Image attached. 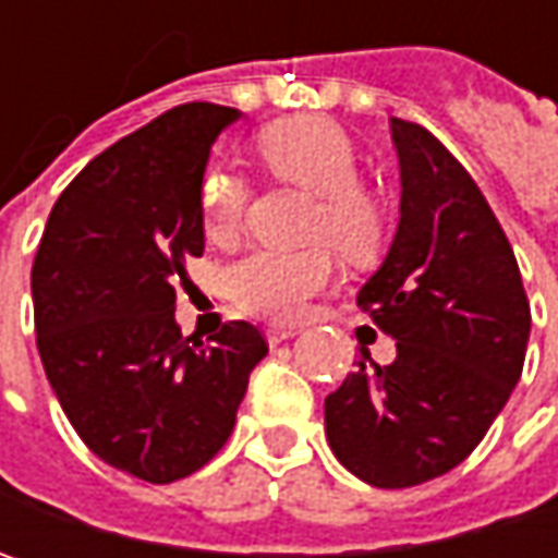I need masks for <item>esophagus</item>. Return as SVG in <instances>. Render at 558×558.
I'll return each mask as SVG.
<instances>
[{"mask_svg":"<svg viewBox=\"0 0 558 558\" xmlns=\"http://www.w3.org/2000/svg\"><path fill=\"white\" fill-rule=\"evenodd\" d=\"M294 335H298V329H267V341L269 344H279V341H289Z\"/></svg>","mask_w":558,"mask_h":558,"instance_id":"esophagus-1","label":"esophagus"}]
</instances>
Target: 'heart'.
I'll return each instance as SVG.
<instances>
[{"label": "heart", "instance_id": "1", "mask_svg": "<svg viewBox=\"0 0 558 558\" xmlns=\"http://www.w3.org/2000/svg\"><path fill=\"white\" fill-rule=\"evenodd\" d=\"M257 155L279 180L316 195L307 239L329 242L348 260H366L381 245V210L356 185L360 161L351 136L329 118H286L257 133ZM204 232L214 242H232L247 214V189L229 170L207 173L202 192ZM332 251L311 245L301 251H254L229 269V291L251 316L269 323L301 319L311 298L329 289Z\"/></svg>", "mask_w": 558, "mask_h": 558}]
</instances>
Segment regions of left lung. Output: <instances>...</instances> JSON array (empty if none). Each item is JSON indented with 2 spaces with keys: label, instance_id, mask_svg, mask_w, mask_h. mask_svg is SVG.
I'll return each mask as SVG.
<instances>
[{
  "label": "left lung",
  "instance_id": "1",
  "mask_svg": "<svg viewBox=\"0 0 558 558\" xmlns=\"http://www.w3.org/2000/svg\"><path fill=\"white\" fill-rule=\"evenodd\" d=\"M400 220L356 294L395 338L326 397L335 460L373 487H416L457 469L500 416L525 363L522 272L482 189L425 126L391 118Z\"/></svg>",
  "mask_w": 558,
  "mask_h": 558
}]
</instances>
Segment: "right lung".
Returning <instances> with one entry per match:
<instances>
[{
	"label": "right lung",
	"mask_w": 558,
	"mask_h": 558,
	"mask_svg": "<svg viewBox=\"0 0 558 558\" xmlns=\"http://www.w3.org/2000/svg\"><path fill=\"white\" fill-rule=\"evenodd\" d=\"M242 111L189 101L89 161L54 202L31 272L36 348L98 460L151 484L198 472L235 425L267 341L245 319L202 344L177 286L204 254L210 145Z\"/></svg>",
	"instance_id": "add662e5"
}]
</instances>
